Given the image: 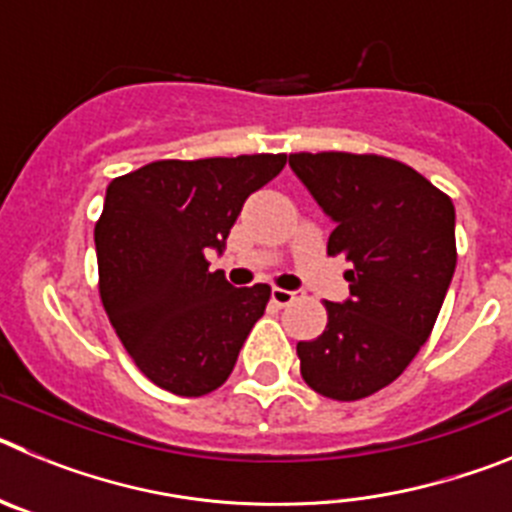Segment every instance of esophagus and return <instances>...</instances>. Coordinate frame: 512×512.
<instances>
[{
	"instance_id": "obj_1",
	"label": "esophagus",
	"mask_w": 512,
	"mask_h": 512,
	"mask_svg": "<svg viewBox=\"0 0 512 512\" xmlns=\"http://www.w3.org/2000/svg\"><path fill=\"white\" fill-rule=\"evenodd\" d=\"M271 300L277 302L279 307H287V305H292V302L297 300V292H292V289L274 287V289H271Z\"/></svg>"
}]
</instances>
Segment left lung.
I'll use <instances>...</instances> for the list:
<instances>
[{
  "instance_id": "1",
  "label": "left lung",
  "mask_w": 512,
  "mask_h": 512,
  "mask_svg": "<svg viewBox=\"0 0 512 512\" xmlns=\"http://www.w3.org/2000/svg\"><path fill=\"white\" fill-rule=\"evenodd\" d=\"M289 166L333 217L328 256L351 289L325 302L328 325L297 343L307 387L338 402L395 382L420 351L456 269L454 202L423 174L377 153H289Z\"/></svg>"
}]
</instances>
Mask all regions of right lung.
Segmentation results:
<instances>
[{
	"label": "right lung",
	"instance_id": "right-lung-1",
	"mask_svg": "<svg viewBox=\"0 0 512 512\" xmlns=\"http://www.w3.org/2000/svg\"><path fill=\"white\" fill-rule=\"evenodd\" d=\"M284 164V153L166 158L107 187L94 225L99 297L130 359L161 390L202 397L233 372L271 287H230L207 251H223L248 194Z\"/></svg>",
	"mask_w": 512,
	"mask_h": 512
}]
</instances>
